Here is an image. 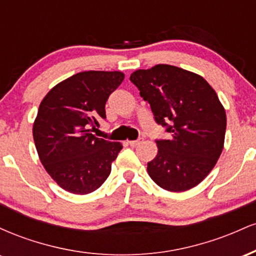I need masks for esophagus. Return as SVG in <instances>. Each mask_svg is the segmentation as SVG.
Masks as SVG:
<instances>
[{
  "instance_id": "34e87169",
  "label": "esophagus",
  "mask_w": 256,
  "mask_h": 256,
  "mask_svg": "<svg viewBox=\"0 0 256 256\" xmlns=\"http://www.w3.org/2000/svg\"><path fill=\"white\" fill-rule=\"evenodd\" d=\"M142 142H143V138H140V140H128V144H130L131 146H137Z\"/></svg>"
}]
</instances>
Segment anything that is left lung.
<instances>
[{"label": "left lung", "instance_id": "left-lung-1", "mask_svg": "<svg viewBox=\"0 0 256 256\" xmlns=\"http://www.w3.org/2000/svg\"><path fill=\"white\" fill-rule=\"evenodd\" d=\"M130 80L171 134L156 140L158 154L146 166L150 178L167 192L196 186L224 148L226 114L216 92L201 76L171 64L137 70Z\"/></svg>", "mask_w": 256, "mask_h": 256}]
</instances>
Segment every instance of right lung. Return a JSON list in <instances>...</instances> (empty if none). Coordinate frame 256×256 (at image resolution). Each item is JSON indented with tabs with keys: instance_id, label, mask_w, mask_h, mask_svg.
Listing matches in <instances>:
<instances>
[{
	"instance_id": "obj_1",
	"label": "right lung",
	"mask_w": 256,
	"mask_h": 256,
	"mask_svg": "<svg viewBox=\"0 0 256 256\" xmlns=\"http://www.w3.org/2000/svg\"><path fill=\"white\" fill-rule=\"evenodd\" d=\"M124 77L118 71L77 73L40 102L32 128L34 146L46 171L66 192L90 194L110 176L122 146L95 137L91 128L106 119V102Z\"/></svg>"
}]
</instances>
